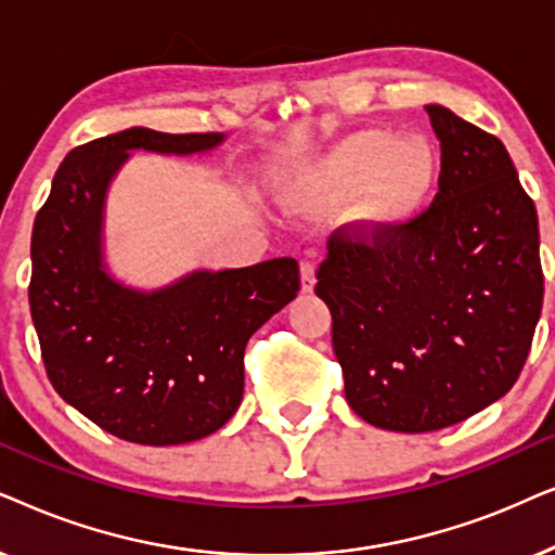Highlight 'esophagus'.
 Segmentation results:
<instances>
[{
	"label": "esophagus",
	"instance_id": "esophagus-1",
	"mask_svg": "<svg viewBox=\"0 0 555 555\" xmlns=\"http://www.w3.org/2000/svg\"><path fill=\"white\" fill-rule=\"evenodd\" d=\"M301 292H312L317 284V266L312 261H301Z\"/></svg>",
	"mask_w": 555,
	"mask_h": 555
}]
</instances>
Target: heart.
I'll use <instances>...</instances> for the list:
<instances>
[{"instance_id":"obj_1","label":"heart","mask_w":555,"mask_h":555,"mask_svg":"<svg viewBox=\"0 0 555 555\" xmlns=\"http://www.w3.org/2000/svg\"><path fill=\"white\" fill-rule=\"evenodd\" d=\"M327 175L345 195L371 190L367 220L393 228L409 223L424 208L437 180V165L426 146L403 144L388 131H363L332 154Z\"/></svg>"}]
</instances>
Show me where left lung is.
Masks as SVG:
<instances>
[{"mask_svg": "<svg viewBox=\"0 0 555 555\" xmlns=\"http://www.w3.org/2000/svg\"><path fill=\"white\" fill-rule=\"evenodd\" d=\"M426 114L441 142L434 203L409 223L332 233L314 286L350 409L405 434L505 396L543 307L535 205L507 150L444 106Z\"/></svg>", "mask_w": 555, "mask_h": 555, "instance_id": "1", "label": "left lung"}]
</instances>
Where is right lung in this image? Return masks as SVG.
<instances>
[{"label":"right lung","mask_w":555,"mask_h":555,"mask_svg":"<svg viewBox=\"0 0 555 555\" xmlns=\"http://www.w3.org/2000/svg\"><path fill=\"white\" fill-rule=\"evenodd\" d=\"M223 134L127 129L76 146L33 228L29 312L57 396L103 431L172 447L218 431L243 398V352L299 292L294 258L195 271L137 292L103 269L108 182L131 150L208 152Z\"/></svg>","instance_id":"1"}]
</instances>
